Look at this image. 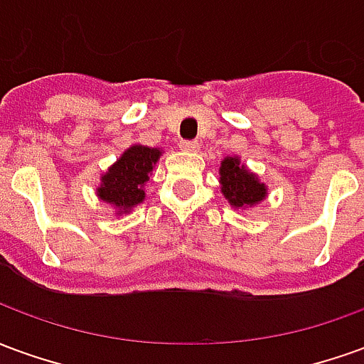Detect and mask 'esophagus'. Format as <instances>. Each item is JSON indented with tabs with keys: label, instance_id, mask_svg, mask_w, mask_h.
Returning <instances> with one entry per match:
<instances>
[{
	"label": "esophagus",
	"instance_id": "34e87169",
	"mask_svg": "<svg viewBox=\"0 0 364 364\" xmlns=\"http://www.w3.org/2000/svg\"><path fill=\"white\" fill-rule=\"evenodd\" d=\"M179 146H181V150H185V151H198L197 140H181V142H179Z\"/></svg>",
	"mask_w": 364,
	"mask_h": 364
}]
</instances>
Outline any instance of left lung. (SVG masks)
<instances>
[{"instance_id":"left-lung-1","label":"left lung","mask_w":364,"mask_h":364,"mask_svg":"<svg viewBox=\"0 0 364 364\" xmlns=\"http://www.w3.org/2000/svg\"><path fill=\"white\" fill-rule=\"evenodd\" d=\"M220 191L232 208H253L267 198V185L261 183L250 167L242 164L237 156H226L222 159Z\"/></svg>"}]
</instances>
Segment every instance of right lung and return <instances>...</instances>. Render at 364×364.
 Masks as SVG:
<instances>
[{
	"label": "right lung",
	"instance_id": "right-lung-1",
	"mask_svg": "<svg viewBox=\"0 0 364 364\" xmlns=\"http://www.w3.org/2000/svg\"><path fill=\"white\" fill-rule=\"evenodd\" d=\"M161 154H164L161 148L132 144L101 175V185L95 189L97 198L111 206L117 216L130 213L134 206L144 203L146 198L144 185L150 179Z\"/></svg>",
	"mask_w": 364,
	"mask_h": 364
}]
</instances>
